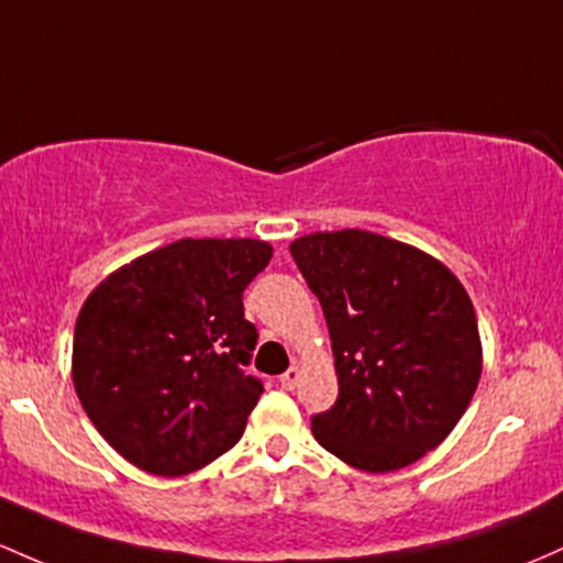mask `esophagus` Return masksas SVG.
Returning <instances> with one entry per match:
<instances>
[{
  "mask_svg": "<svg viewBox=\"0 0 563 563\" xmlns=\"http://www.w3.org/2000/svg\"><path fill=\"white\" fill-rule=\"evenodd\" d=\"M299 379H301V368L299 366H291L286 374L280 376V385L286 387V390H294V387L299 385Z\"/></svg>",
  "mask_w": 563,
  "mask_h": 563,
  "instance_id": "obj_1",
  "label": "esophagus"
}]
</instances>
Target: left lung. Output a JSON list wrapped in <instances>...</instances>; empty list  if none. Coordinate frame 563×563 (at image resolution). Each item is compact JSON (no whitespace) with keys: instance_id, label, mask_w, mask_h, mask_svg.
Wrapping results in <instances>:
<instances>
[{"instance_id":"obj_1","label":"left lung","mask_w":563,"mask_h":563,"mask_svg":"<svg viewBox=\"0 0 563 563\" xmlns=\"http://www.w3.org/2000/svg\"><path fill=\"white\" fill-rule=\"evenodd\" d=\"M291 256L323 307L339 376L314 441L366 473L422 460L478 387L471 296L430 253L366 230L305 234Z\"/></svg>"}]
</instances>
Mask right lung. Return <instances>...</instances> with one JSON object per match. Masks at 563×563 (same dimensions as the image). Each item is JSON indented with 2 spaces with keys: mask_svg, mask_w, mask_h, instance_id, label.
<instances>
[{
  "mask_svg": "<svg viewBox=\"0 0 563 563\" xmlns=\"http://www.w3.org/2000/svg\"><path fill=\"white\" fill-rule=\"evenodd\" d=\"M269 258L264 240L184 238L111 272L85 299L74 390L131 465L187 475L240 441L264 393L243 372L258 339L243 291Z\"/></svg>",
  "mask_w": 563,
  "mask_h": 563,
  "instance_id": "obj_1",
  "label": "right lung"
}]
</instances>
